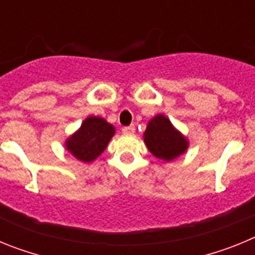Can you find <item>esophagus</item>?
Wrapping results in <instances>:
<instances>
[{"label":"esophagus","instance_id":"34e87169","mask_svg":"<svg viewBox=\"0 0 255 255\" xmlns=\"http://www.w3.org/2000/svg\"><path fill=\"white\" fill-rule=\"evenodd\" d=\"M135 132V126L134 125H130V126H126L123 129V134L124 135H132Z\"/></svg>","mask_w":255,"mask_h":255}]
</instances>
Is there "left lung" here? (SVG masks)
Here are the masks:
<instances>
[{"label": "left lung", "mask_w": 255, "mask_h": 255, "mask_svg": "<svg viewBox=\"0 0 255 255\" xmlns=\"http://www.w3.org/2000/svg\"><path fill=\"white\" fill-rule=\"evenodd\" d=\"M144 143L154 157L170 162L188 150L189 140L164 115L150 119L144 131Z\"/></svg>", "instance_id": "left-lung-1"}]
</instances>
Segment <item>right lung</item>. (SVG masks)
<instances>
[{
  "label": "right lung",
  "instance_id": "obj_1",
  "mask_svg": "<svg viewBox=\"0 0 255 255\" xmlns=\"http://www.w3.org/2000/svg\"><path fill=\"white\" fill-rule=\"evenodd\" d=\"M115 135V126L100 116H89L82 126L65 140V148L70 154L82 162L98 158L107 148Z\"/></svg>",
  "mask_w": 255,
  "mask_h": 255
}]
</instances>
